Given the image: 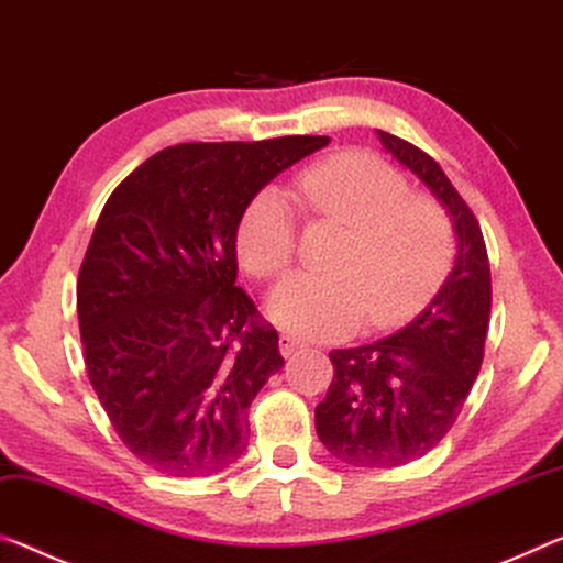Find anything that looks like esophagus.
<instances>
[{
    "instance_id": "obj_1",
    "label": "esophagus",
    "mask_w": 563,
    "mask_h": 563,
    "mask_svg": "<svg viewBox=\"0 0 563 563\" xmlns=\"http://www.w3.org/2000/svg\"><path fill=\"white\" fill-rule=\"evenodd\" d=\"M278 345H280V353L285 355V358H288V355H292L298 351V347H302V343L298 341V338H292V335H280V341H278Z\"/></svg>"
}]
</instances>
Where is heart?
Masks as SVG:
<instances>
[{"label": "heart", "mask_w": 563, "mask_h": 563, "mask_svg": "<svg viewBox=\"0 0 563 563\" xmlns=\"http://www.w3.org/2000/svg\"><path fill=\"white\" fill-rule=\"evenodd\" d=\"M310 220L345 228L328 271L292 275L271 296L273 320L302 338L343 335L355 325L396 328L431 302L456 257V233L443 205L410 192L396 167L363 153H343L302 167L288 187ZM250 275L273 280L296 261L298 222L275 190L245 205L235 233Z\"/></svg>", "instance_id": "heart-1"}]
</instances>
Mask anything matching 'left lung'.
I'll return each mask as SVG.
<instances>
[{"label": "left lung", "instance_id": "8db88e82", "mask_svg": "<svg viewBox=\"0 0 563 563\" xmlns=\"http://www.w3.org/2000/svg\"><path fill=\"white\" fill-rule=\"evenodd\" d=\"M378 137L449 212L459 253L413 323L330 353L333 383L316 406V431L338 461L361 468L406 466L443 441L484 363L490 316V267L476 216L431 155L390 132L378 130Z\"/></svg>", "mask_w": 563, "mask_h": 563}]
</instances>
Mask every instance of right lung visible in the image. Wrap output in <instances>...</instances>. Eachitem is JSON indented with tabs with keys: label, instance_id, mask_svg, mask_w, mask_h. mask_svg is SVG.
<instances>
[{
	"label": "right lung",
	"instance_id": "add662e5",
	"mask_svg": "<svg viewBox=\"0 0 563 563\" xmlns=\"http://www.w3.org/2000/svg\"><path fill=\"white\" fill-rule=\"evenodd\" d=\"M328 142H185L104 202L77 280L87 376L122 443L159 474L212 476L245 453L247 408L283 355L235 285L238 220Z\"/></svg>",
	"mask_w": 563,
	"mask_h": 563
}]
</instances>
